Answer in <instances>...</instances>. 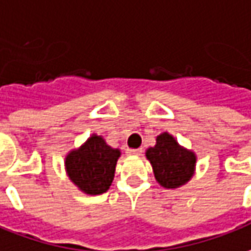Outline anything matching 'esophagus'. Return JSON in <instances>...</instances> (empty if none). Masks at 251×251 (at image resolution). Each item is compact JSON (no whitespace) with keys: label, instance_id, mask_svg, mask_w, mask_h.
I'll list each match as a JSON object with an SVG mask.
<instances>
[{"label":"esophagus","instance_id":"esophagus-1","mask_svg":"<svg viewBox=\"0 0 251 251\" xmlns=\"http://www.w3.org/2000/svg\"><path fill=\"white\" fill-rule=\"evenodd\" d=\"M141 152H143V150H141V148H137V150H126V153L130 156L141 155Z\"/></svg>","mask_w":251,"mask_h":251}]
</instances>
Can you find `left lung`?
Returning <instances> with one entry per match:
<instances>
[{
	"instance_id": "left-lung-1",
	"label": "left lung",
	"mask_w": 251,
	"mask_h": 251,
	"mask_svg": "<svg viewBox=\"0 0 251 251\" xmlns=\"http://www.w3.org/2000/svg\"><path fill=\"white\" fill-rule=\"evenodd\" d=\"M155 179L166 189H178L186 185L196 173L197 155L182 147L168 131L156 137V144L145 151Z\"/></svg>"
}]
</instances>
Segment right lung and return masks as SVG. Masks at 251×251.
I'll return each instance as SVG.
<instances>
[{"mask_svg":"<svg viewBox=\"0 0 251 251\" xmlns=\"http://www.w3.org/2000/svg\"><path fill=\"white\" fill-rule=\"evenodd\" d=\"M120 157V148H111L104 138L94 133L78 148L66 153L65 170L78 190L98 196L111 186Z\"/></svg>","mask_w":251,"mask_h":251,"instance_id":"1","label":"right lung"}]
</instances>
